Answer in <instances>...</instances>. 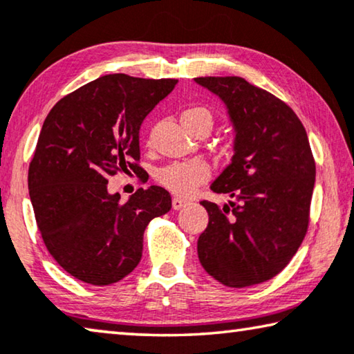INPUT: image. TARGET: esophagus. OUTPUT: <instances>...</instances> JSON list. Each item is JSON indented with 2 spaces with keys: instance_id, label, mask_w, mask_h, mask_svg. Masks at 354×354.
Returning a JSON list of instances; mask_svg holds the SVG:
<instances>
[{
  "instance_id": "obj_1",
  "label": "esophagus",
  "mask_w": 354,
  "mask_h": 354,
  "mask_svg": "<svg viewBox=\"0 0 354 354\" xmlns=\"http://www.w3.org/2000/svg\"><path fill=\"white\" fill-rule=\"evenodd\" d=\"M189 203V201H186V200H183V198H173V201H171V206H173V209H181V207H184Z\"/></svg>"
}]
</instances>
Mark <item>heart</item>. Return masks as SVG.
I'll return each instance as SVG.
<instances>
[{"label":"heart","mask_w":354,"mask_h":354,"mask_svg":"<svg viewBox=\"0 0 354 354\" xmlns=\"http://www.w3.org/2000/svg\"><path fill=\"white\" fill-rule=\"evenodd\" d=\"M194 120H206L212 126V113L205 106H190L184 110L181 115V121H194ZM209 171L207 167L200 160L179 162L162 168L157 175V179L162 186L167 187L170 192L176 195H190L200 184H203Z\"/></svg>","instance_id":"heart-1"}]
</instances>
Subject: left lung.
Instances as JSON below:
<instances>
[{"instance_id": "left-lung-1", "label": "left lung", "mask_w": 354, "mask_h": 354, "mask_svg": "<svg viewBox=\"0 0 354 354\" xmlns=\"http://www.w3.org/2000/svg\"><path fill=\"white\" fill-rule=\"evenodd\" d=\"M233 126L232 162L211 184L236 200L201 201L209 222L197 250L209 276L232 288L266 282L299 249L308 227L315 160L306 129L282 100L241 77H198Z\"/></svg>"}]
</instances>
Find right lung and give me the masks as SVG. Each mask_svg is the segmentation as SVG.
<instances>
[{
  "instance_id": "1",
  "label": "right lung",
  "mask_w": 354,
  "mask_h": 354,
  "mask_svg": "<svg viewBox=\"0 0 354 354\" xmlns=\"http://www.w3.org/2000/svg\"><path fill=\"white\" fill-rule=\"evenodd\" d=\"M176 83L100 77L56 102L44 121L28 171L30 198L50 255L82 282L102 287L131 274L145 228L171 209L159 186L122 203L109 192V178L140 170V127Z\"/></svg>"
}]
</instances>
